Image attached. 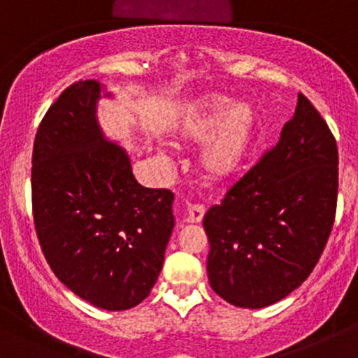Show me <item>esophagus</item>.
I'll return each mask as SVG.
<instances>
[{
  "mask_svg": "<svg viewBox=\"0 0 358 358\" xmlns=\"http://www.w3.org/2000/svg\"><path fill=\"white\" fill-rule=\"evenodd\" d=\"M205 217V206L203 205H189L187 206V213H186V222L189 224H199Z\"/></svg>",
  "mask_w": 358,
  "mask_h": 358,
  "instance_id": "obj_1",
  "label": "esophagus"
}]
</instances>
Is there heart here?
Instances as JSON below:
<instances>
[{
  "instance_id": "1",
  "label": "heart",
  "mask_w": 358,
  "mask_h": 358,
  "mask_svg": "<svg viewBox=\"0 0 358 358\" xmlns=\"http://www.w3.org/2000/svg\"><path fill=\"white\" fill-rule=\"evenodd\" d=\"M256 114L249 103H236L225 95H210L196 102L176 126L182 145H203L199 165L211 179L236 174L252 147Z\"/></svg>"
}]
</instances>
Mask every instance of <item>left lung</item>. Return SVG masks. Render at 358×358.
I'll list each match as a JSON object with an SVG mask.
<instances>
[{"instance_id": "8db88e82", "label": "left lung", "mask_w": 358, "mask_h": 358, "mask_svg": "<svg viewBox=\"0 0 358 358\" xmlns=\"http://www.w3.org/2000/svg\"><path fill=\"white\" fill-rule=\"evenodd\" d=\"M336 198V140L299 94L278 143L203 218L215 294L232 306L261 309L301 287L324 251Z\"/></svg>"}]
</instances>
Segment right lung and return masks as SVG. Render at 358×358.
Wrapping results in <instances>:
<instances>
[{
  "instance_id": "obj_1",
  "label": "right lung",
  "mask_w": 358,
  "mask_h": 358,
  "mask_svg": "<svg viewBox=\"0 0 358 358\" xmlns=\"http://www.w3.org/2000/svg\"><path fill=\"white\" fill-rule=\"evenodd\" d=\"M101 92L97 80H80L42 119L32 153L34 224L49 266L73 294L126 310L148 297L162 270L174 194L141 186L128 153L103 136Z\"/></svg>"
}]
</instances>
